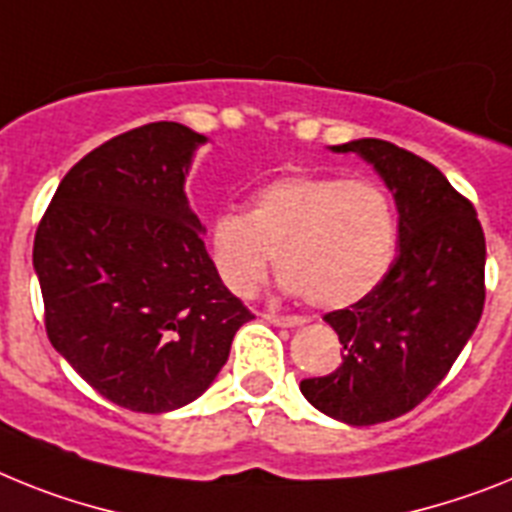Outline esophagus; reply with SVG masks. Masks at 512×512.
<instances>
[{
    "label": "esophagus",
    "mask_w": 512,
    "mask_h": 512,
    "mask_svg": "<svg viewBox=\"0 0 512 512\" xmlns=\"http://www.w3.org/2000/svg\"><path fill=\"white\" fill-rule=\"evenodd\" d=\"M263 317L273 325H281V328H296V325H304L302 317L296 315H276V312H263Z\"/></svg>",
    "instance_id": "34e87169"
}]
</instances>
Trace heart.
Listing matches in <instances>:
<instances>
[{
	"instance_id": "b5f03b06",
	"label": "heart",
	"mask_w": 512,
	"mask_h": 512,
	"mask_svg": "<svg viewBox=\"0 0 512 512\" xmlns=\"http://www.w3.org/2000/svg\"><path fill=\"white\" fill-rule=\"evenodd\" d=\"M398 244L390 195L369 179L286 174L263 184L247 213L210 221L208 249L223 286L252 296L270 260L281 289L320 309L362 302L388 276Z\"/></svg>"
}]
</instances>
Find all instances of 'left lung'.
Here are the masks:
<instances>
[{"label": "left lung", "mask_w": 512, "mask_h": 512, "mask_svg": "<svg viewBox=\"0 0 512 512\" xmlns=\"http://www.w3.org/2000/svg\"><path fill=\"white\" fill-rule=\"evenodd\" d=\"M333 150L362 156L385 179L398 255L372 294L322 317L343 362L299 388L322 414L367 427L409 414L450 372L482 317L487 244L471 200L416 153L375 137Z\"/></svg>", "instance_id": "1"}]
</instances>
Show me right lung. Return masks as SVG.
Segmentation results:
<instances>
[{
  "instance_id": "right-lung-1",
  "label": "right lung",
  "mask_w": 512,
  "mask_h": 512,
  "mask_svg": "<svg viewBox=\"0 0 512 512\" xmlns=\"http://www.w3.org/2000/svg\"><path fill=\"white\" fill-rule=\"evenodd\" d=\"M203 143L176 122L111 137L67 171L36 229L46 336L122 409L195 401L255 317L218 278L184 195Z\"/></svg>"
}]
</instances>
